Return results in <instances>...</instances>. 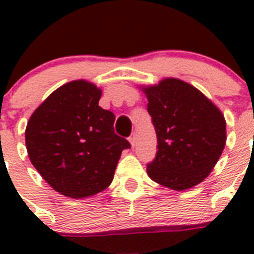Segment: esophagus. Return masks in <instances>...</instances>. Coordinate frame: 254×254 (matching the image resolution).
I'll list each match as a JSON object with an SVG mask.
<instances>
[{"label": "esophagus", "mask_w": 254, "mask_h": 254, "mask_svg": "<svg viewBox=\"0 0 254 254\" xmlns=\"http://www.w3.org/2000/svg\"><path fill=\"white\" fill-rule=\"evenodd\" d=\"M128 140H129V142H131V146L133 147L134 143H136V133H134V132H132V134L129 136Z\"/></svg>", "instance_id": "obj_1"}]
</instances>
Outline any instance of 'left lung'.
<instances>
[{"label": "left lung", "instance_id": "obj_1", "mask_svg": "<svg viewBox=\"0 0 254 254\" xmlns=\"http://www.w3.org/2000/svg\"><path fill=\"white\" fill-rule=\"evenodd\" d=\"M158 151L147 164L154 182L176 190L198 185L214 169L226 141L223 113L199 90L178 78L143 89Z\"/></svg>", "mask_w": 254, "mask_h": 254}]
</instances>
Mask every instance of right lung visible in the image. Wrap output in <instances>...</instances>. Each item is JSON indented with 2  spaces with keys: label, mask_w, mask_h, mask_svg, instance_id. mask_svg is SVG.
Masks as SVG:
<instances>
[{
  "label": "right lung",
  "mask_w": 254,
  "mask_h": 254,
  "mask_svg": "<svg viewBox=\"0 0 254 254\" xmlns=\"http://www.w3.org/2000/svg\"><path fill=\"white\" fill-rule=\"evenodd\" d=\"M100 89L85 80L58 87L31 114L29 159L52 188L71 198L104 190L131 143L114 132L116 117L99 107Z\"/></svg>",
  "instance_id": "1"
}]
</instances>
